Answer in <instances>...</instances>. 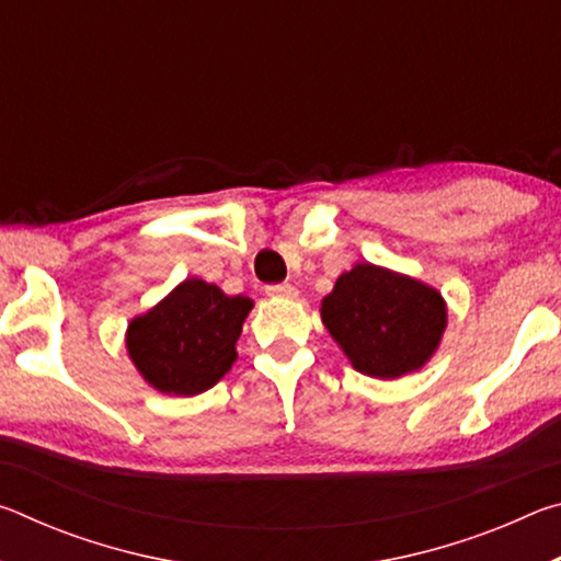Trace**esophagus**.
Returning <instances> with one entry per match:
<instances>
[{
    "label": "esophagus",
    "instance_id": "esophagus-1",
    "mask_svg": "<svg viewBox=\"0 0 561 561\" xmlns=\"http://www.w3.org/2000/svg\"><path fill=\"white\" fill-rule=\"evenodd\" d=\"M267 297H272V299H294V297H297V289H294L291 284H272V287H267Z\"/></svg>",
    "mask_w": 561,
    "mask_h": 561
}]
</instances>
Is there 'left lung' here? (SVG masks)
I'll return each mask as SVG.
<instances>
[{"label":"left lung","mask_w":561,"mask_h":561,"mask_svg":"<svg viewBox=\"0 0 561 561\" xmlns=\"http://www.w3.org/2000/svg\"><path fill=\"white\" fill-rule=\"evenodd\" d=\"M319 311L351 366L386 381L428 364L448 327L438 289L371 262L339 274Z\"/></svg>","instance_id":"left-lung-1"}]
</instances>
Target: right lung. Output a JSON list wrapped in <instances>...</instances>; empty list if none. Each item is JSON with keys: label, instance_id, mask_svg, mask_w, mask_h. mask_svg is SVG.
<instances>
[{"label": "right lung", "instance_id": "1", "mask_svg": "<svg viewBox=\"0 0 561 561\" xmlns=\"http://www.w3.org/2000/svg\"><path fill=\"white\" fill-rule=\"evenodd\" d=\"M254 301L187 277L128 321L126 351L140 378L165 396H197L237 360V339Z\"/></svg>", "mask_w": 561, "mask_h": 561}]
</instances>
